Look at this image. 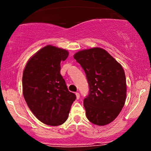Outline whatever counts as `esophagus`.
Returning <instances> with one entry per match:
<instances>
[{
  "label": "esophagus",
  "instance_id": "esophagus-1",
  "mask_svg": "<svg viewBox=\"0 0 151 151\" xmlns=\"http://www.w3.org/2000/svg\"><path fill=\"white\" fill-rule=\"evenodd\" d=\"M75 94H76V97H77V99H79V97H80V95H79V93L76 92Z\"/></svg>",
  "mask_w": 151,
  "mask_h": 151
}]
</instances>
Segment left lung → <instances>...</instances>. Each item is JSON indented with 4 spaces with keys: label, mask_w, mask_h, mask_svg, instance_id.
<instances>
[{
    "label": "left lung",
    "mask_w": 151,
    "mask_h": 151,
    "mask_svg": "<svg viewBox=\"0 0 151 151\" xmlns=\"http://www.w3.org/2000/svg\"><path fill=\"white\" fill-rule=\"evenodd\" d=\"M74 58L85 72L89 86L84 99L86 117L95 125L110 124L126 101V81L122 66L100 47L81 50Z\"/></svg>",
    "instance_id": "8db88e82"
}]
</instances>
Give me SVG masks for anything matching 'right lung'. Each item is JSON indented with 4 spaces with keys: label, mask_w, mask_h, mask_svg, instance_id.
Here are the masks:
<instances>
[{
    "label": "right lung",
    "mask_w": 151,
    "mask_h": 151,
    "mask_svg": "<svg viewBox=\"0 0 151 151\" xmlns=\"http://www.w3.org/2000/svg\"><path fill=\"white\" fill-rule=\"evenodd\" d=\"M68 55L66 50L47 45L28 60L23 71L22 93L26 103L38 120L47 125L64 124L76 99L60 74V62Z\"/></svg>",
    "instance_id": "right-lung-1"
}]
</instances>
